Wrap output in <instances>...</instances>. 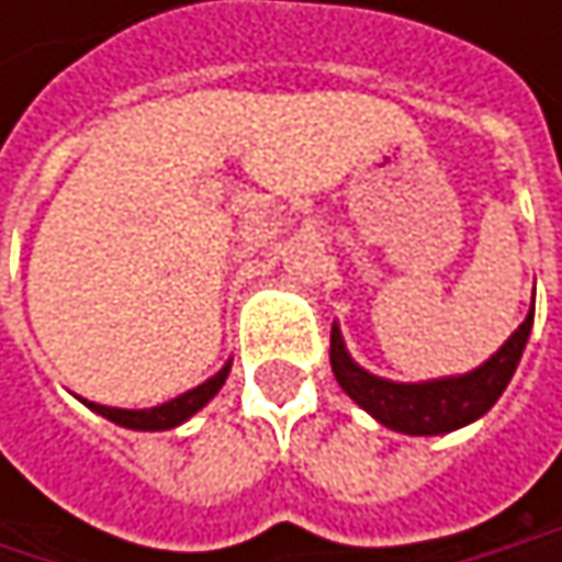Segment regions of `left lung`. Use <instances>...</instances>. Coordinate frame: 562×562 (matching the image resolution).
<instances>
[{
  "label": "left lung",
  "mask_w": 562,
  "mask_h": 562,
  "mask_svg": "<svg viewBox=\"0 0 562 562\" xmlns=\"http://www.w3.org/2000/svg\"><path fill=\"white\" fill-rule=\"evenodd\" d=\"M533 328V302L527 318L510 331L505 345L479 368L469 374H452V378H432V381H387L361 368L345 338L338 322L331 325V371L341 391L348 393L364 413H371L381 426L403 436H442L452 429H462L475 419H482L498 396L510 384L520 355L527 348Z\"/></svg>",
  "instance_id": "left-lung-1"
}]
</instances>
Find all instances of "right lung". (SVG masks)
<instances>
[{"label":"right lung","mask_w":562,"mask_h":562,"mask_svg":"<svg viewBox=\"0 0 562 562\" xmlns=\"http://www.w3.org/2000/svg\"><path fill=\"white\" fill-rule=\"evenodd\" d=\"M227 374H231V361H227L214 378H207L204 384H198V387H191V391L178 393L175 400H166V403H159V406H146V409L103 406V403H90V400H83V396H80V403H83V406H90L93 413H100L103 419H110V423L123 426V429L162 432V429H175V426L188 423L198 409H204V406L217 396V391L224 387Z\"/></svg>","instance_id":"obj_1"}]
</instances>
